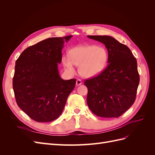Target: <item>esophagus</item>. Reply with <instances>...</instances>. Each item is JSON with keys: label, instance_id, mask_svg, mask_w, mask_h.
Wrapping results in <instances>:
<instances>
[{"label": "esophagus", "instance_id": "esophagus-1", "mask_svg": "<svg viewBox=\"0 0 155 155\" xmlns=\"http://www.w3.org/2000/svg\"><path fill=\"white\" fill-rule=\"evenodd\" d=\"M81 84H82V81H81V79H77V81H76V85H77V86H79V85H81Z\"/></svg>", "mask_w": 155, "mask_h": 155}]
</instances>
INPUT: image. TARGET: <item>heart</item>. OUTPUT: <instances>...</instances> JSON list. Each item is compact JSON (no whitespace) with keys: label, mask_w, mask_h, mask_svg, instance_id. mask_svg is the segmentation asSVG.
Listing matches in <instances>:
<instances>
[{"label":"heart","mask_w":155,"mask_h":155,"mask_svg":"<svg viewBox=\"0 0 155 155\" xmlns=\"http://www.w3.org/2000/svg\"><path fill=\"white\" fill-rule=\"evenodd\" d=\"M64 55L62 63L67 71L75 73V65H79V72L84 78H92L100 74L105 68L109 59L107 50L103 46L85 45L75 47Z\"/></svg>","instance_id":"heart-1"}]
</instances>
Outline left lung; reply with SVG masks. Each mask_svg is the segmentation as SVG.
I'll return each instance as SVG.
<instances>
[{
    "instance_id": "8db88e82",
    "label": "left lung",
    "mask_w": 155,
    "mask_h": 155,
    "mask_svg": "<svg viewBox=\"0 0 155 155\" xmlns=\"http://www.w3.org/2000/svg\"><path fill=\"white\" fill-rule=\"evenodd\" d=\"M88 37L105 45L109 64L100 74L84 83L88 88L87 105L97 116L118 118L136 99L140 81L137 59L127 46L112 37Z\"/></svg>"
}]
</instances>
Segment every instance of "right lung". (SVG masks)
<instances>
[{
    "instance_id": "right-lung-1",
    "label": "right lung",
    "mask_w": 155,
    "mask_h": 155,
    "mask_svg": "<svg viewBox=\"0 0 155 155\" xmlns=\"http://www.w3.org/2000/svg\"><path fill=\"white\" fill-rule=\"evenodd\" d=\"M72 36L51 37L29 46L15 62L13 88L20 109L37 122L59 118L76 79L64 80L58 64L64 42Z\"/></svg>"
}]
</instances>
